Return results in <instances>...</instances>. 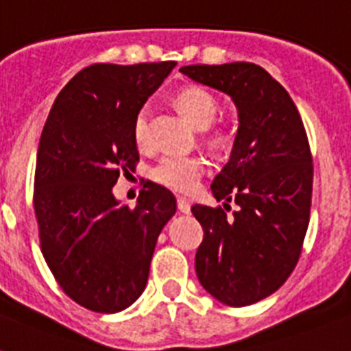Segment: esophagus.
<instances>
[{
  "label": "esophagus",
  "mask_w": 351,
  "mask_h": 351,
  "mask_svg": "<svg viewBox=\"0 0 351 351\" xmlns=\"http://www.w3.org/2000/svg\"><path fill=\"white\" fill-rule=\"evenodd\" d=\"M176 205H178V210H180L182 214H189L191 212V203L187 198H182V196H178V199H176Z\"/></svg>",
  "instance_id": "1"
}]
</instances>
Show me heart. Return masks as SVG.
<instances>
[{
  "instance_id": "1",
  "label": "heart",
  "mask_w": 351,
  "mask_h": 351,
  "mask_svg": "<svg viewBox=\"0 0 351 351\" xmlns=\"http://www.w3.org/2000/svg\"><path fill=\"white\" fill-rule=\"evenodd\" d=\"M176 105L189 119L191 125L196 128H207L216 119L217 99L210 90L203 87H187L176 94ZM149 108H141L134 121V139L139 148H146L149 144L148 128ZM228 141V132L216 130L210 135V143L225 144ZM203 173V160L198 157H185V155H167L160 158L157 166L153 167V180L169 187L173 191L189 193L198 185L199 176Z\"/></svg>"
}]
</instances>
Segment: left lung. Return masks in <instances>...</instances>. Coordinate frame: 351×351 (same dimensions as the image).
Segmentation results:
<instances>
[{"label":"left lung","instance_id":"1","mask_svg":"<svg viewBox=\"0 0 351 351\" xmlns=\"http://www.w3.org/2000/svg\"><path fill=\"white\" fill-rule=\"evenodd\" d=\"M191 80L228 94L239 128L230 160L214 178L221 207L194 205L203 226L196 275L203 289L230 307H246L275 293L293 273L311 216L312 155L298 108L266 69L252 62L185 66ZM226 208V203H223Z\"/></svg>","mask_w":351,"mask_h":351}]
</instances>
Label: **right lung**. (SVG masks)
<instances>
[{
	"label": "right lung",
	"instance_id": "obj_1",
	"mask_svg": "<svg viewBox=\"0 0 351 351\" xmlns=\"http://www.w3.org/2000/svg\"><path fill=\"white\" fill-rule=\"evenodd\" d=\"M176 62L94 64L69 80L40 134L35 217L43 255L64 293L103 314L143 294L155 244L175 216V196L148 184L135 208L112 187L139 160L134 121Z\"/></svg>",
	"mask_w": 351,
	"mask_h": 351
}]
</instances>
